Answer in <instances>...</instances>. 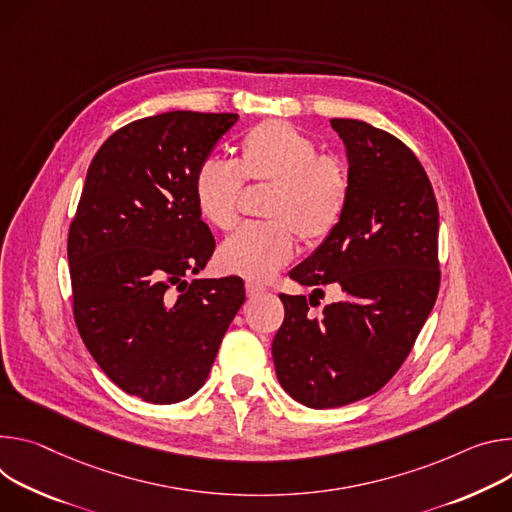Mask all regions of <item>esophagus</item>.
Masks as SVG:
<instances>
[{"instance_id":"1","label":"esophagus","mask_w":512,"mask_h":512,"mask_svg":"<svg viewBox=\"0 0 512 512\" xmlns=\"http://www.w3.org/2000/svg\"><path fill=\"white\" fill-rule=\"evenodd\" d=\"M266 289L262 285H256V282H246V295L248 299H256L260 295H264Z\"/></svg>"}]
</instances>
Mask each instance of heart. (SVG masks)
<instances>
[{
    "mask_svg": "<svg viewBox=\"0 0 512 512\" xmlns=\"http://www.w3.org/2000/svg\"><path fill=\"white\" fill-rule=\"evenodd\" d=\"M244 181L272 185L264 215L227 238L217 252V266L248 280H270L297 252L299 236L307 244L325 242L342 223L350 203L346 164L319 154L313 138L289 122L270 120L254 126L240 140L236 162L205 158L193 177L199 215L215 230L227 232L238 221Z\"/></svg>",
    "mask_w": 512,
    "mask_h": 512,
    "instance_id": "b5f03b06",
    "label": "heart"
}]
</instances>
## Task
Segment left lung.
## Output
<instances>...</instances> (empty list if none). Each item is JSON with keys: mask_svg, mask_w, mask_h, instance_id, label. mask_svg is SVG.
<instances>
[{"mask_svg": "<svg viewBox=\"0 0 512 512\" xmlns=\"http://www.w3.org/2000/svg\"><path fill=\"white\" fill-rule=\"evenodd\" d=\"M350 160V203L337 230L289 276L313 295H280L272 358L280 386L311 409L378 392L403 366L439 293V211L413 150L360 120H331ZM321 284L343 299L308 313Z\"/></svg>", "mask_w": 512, "mask_h": 512, "instance_id": "8db88e82", "label": "left lung"}]
</instances>
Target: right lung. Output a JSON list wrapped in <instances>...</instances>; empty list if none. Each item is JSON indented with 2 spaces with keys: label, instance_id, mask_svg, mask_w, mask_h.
Wrapping results in <instances>:
<instances>
[{
  "label": "right lung",
  "instance_id": "obj_1",
  "mask_svg": "<svg viewBox=\"0 0 512 512\" xmlns=\"http://www.w3.org/2000/svg\"><path fill=\"white\" fill-rule=\"evenodd\" d=\"M238 113L168 111L113 132L93 156L69 227L73 315L124 392L189 399L246 301L240 276L187 282L215 250L193 195L201 160Z\"/></svg>",
  "mask_w": 512,
  "mask_h": 512
}]
</instances>
